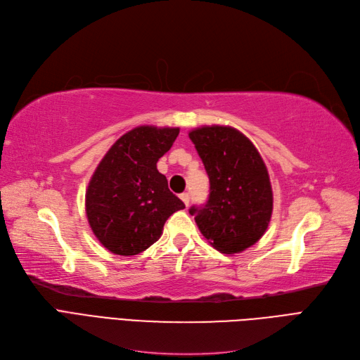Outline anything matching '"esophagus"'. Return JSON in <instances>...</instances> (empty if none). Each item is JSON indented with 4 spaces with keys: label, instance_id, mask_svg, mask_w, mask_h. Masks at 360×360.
<instances>
[{
    "label": "esophagus",
    "instance_id": "obj_1",
    "mask_svg": "<svg viewBox=\"0 0 360 360\" xmlns=\"http://www.w3.org/2000/svg\"><path fill=\"white\" fill-rule=\"evenodd\" d=\"M180 198H181V201L184 202V205L188 207V205H189V201H191V195H189L188 192H183V193L180 195Z\"/></svg>",
    "mask_w": 360,
    "mask_h": 360
}]
</instances>
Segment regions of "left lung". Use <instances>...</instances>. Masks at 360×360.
I'll use <instances>...</instances> for the list:
<instances>
[{
  "label": "left lung",
  "instance_id": "left-lung-1",
  "mask_svg": "<svg viewBox=\"0 0 360 360\" xmlns=\"http://www.w3.org/2000/svg\"><path fill=\"white\" fill-rule=\"evenodd\" d=\"M210 179L208 201L189 213L214 249L244 252L265 233L272 214V189L262 156L244 134L231 127L189 132Z\"/></svg>",
  "mask_w": 360,
  "mask_h": 360
}]
</instances>
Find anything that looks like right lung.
Here are the masks:
<instances>
[{
  "instance_id": "right-lung-1",
  "label": "right lung",
  "mask_w": 360,
  "mask_h": 360,
  "mask_svg": "<svg viewBox=\"0 0 360 360\" xmlns=\"http://www.w3.org/2000/svg\"><path fill=\"white\" fill-rule=\"evenodd\" d=\"M179 128L137 127L110 147L86 191V216L107 250L139 255L162 235L167 219L184 208L156 168Z\"/></svg>"
}]
</instances>
